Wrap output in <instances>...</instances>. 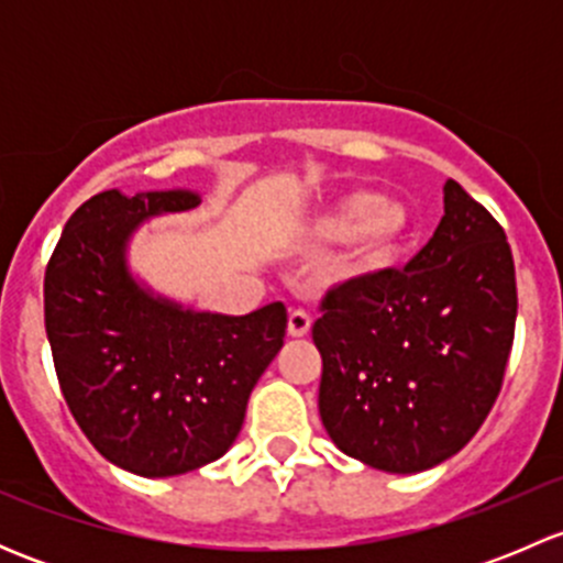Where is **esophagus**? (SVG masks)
<instances>
[{"instance_id":"obj_1","label":"esophagus","mask_w":563,"mask_h":563,"mask_svg":"<svg viewBox=\"0 0 563 563\" xmlns=\"http://www.w3.org/2000/svg\"><path fill=\"white\" fill-rule=\"evenodd\" d=\"M310 327H313V318L305 313V310H294V313L288 316V334H291V338H305V334L310 332Z\"/></svg>"}]
</instances>
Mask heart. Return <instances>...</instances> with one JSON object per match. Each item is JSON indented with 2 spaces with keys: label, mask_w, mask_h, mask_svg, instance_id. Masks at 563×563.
I'll list each match as a JSON object with an SVG mask.
<instances>
[{
  "label": "heart",
  "mask_w": 563,
  "mask_h": 563,
  "mask_svg": "<svg viewBox=\"0 0 563 563\" xmlns=\"http://www.w3.org/2000/svg\"><path fill=\"white\" fill-rule=\"evenodd\" d=\"M413 214L400 198L371 190H349L334 198L308 225V236L321 245L349 247L340 264V280H362L389 269L413 240Z\"/></svg>",
  "instance_id": "heart-1"
}]
</instances>
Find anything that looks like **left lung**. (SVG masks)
<instances>
[{
  "mask_svg": "<svg viewBox=\"0 0 563 563\" xmlns=\"http://www.w3.org/2000/svg\"><path fill=\"white\" fill-rule=\"evenodd\" d=\"M321 310L329 439L389 474L433 468L474 439L501 391L518 318L507 234L446 179L433 240L402 269L332 288Z\"/></svg>",
  "mask_w": 563,
  "mask_h": 563,
  "instance_id": "obj_1",
  "label": "left lung"
}]
</instances>
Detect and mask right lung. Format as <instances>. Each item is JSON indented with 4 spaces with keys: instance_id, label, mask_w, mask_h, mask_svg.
I'll list each match as a JSON object with an SVG mask.
<instances>
[{
    "instance_id": "obj_1",
    "label": "right lung",
    "mask_w": 563,
    "mask_h": 563,
    "mask_svg": "<svg viewBox=\"0 0 563 563\" xmlns=\"http://www.w3.org/2000/svg\"><path fill=\"white\" fill-rule=\"evenodd\" d=\"M198 203L196 190L98 192L67 220L45 269V334L67 408L100 455L152 479L231 450L286 338L283 302L247 316L192 310L130 272L141 223Z\"/></svg>"
}]
</instances>
